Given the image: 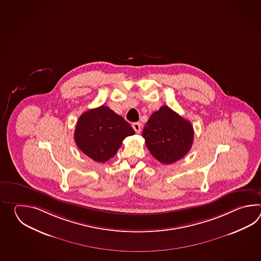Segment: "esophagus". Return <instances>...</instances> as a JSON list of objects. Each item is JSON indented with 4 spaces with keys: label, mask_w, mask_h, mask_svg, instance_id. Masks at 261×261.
<instances>
[{
    "label": "esophagus",
    "mask_w": 261,
    "mask_h": 261,
    "mask_svg": "<svg viewBox=\"0 0 261 261\" xmlns=\"http://www.w3.org/2000/svg\"><path fill=\"white\" fill-rule=\"evenodd\" d=\"M133 128L135 130V133H140L142 130V125H141V123L139 122L133 123Z\"/></svg>",
    "instance_id": "1"
}]
</instances>
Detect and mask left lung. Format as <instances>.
I'll list each match as a JSON object with an SVG mask.
<instances>
[{"label":"left lung","mask_w":261,"mask_h":261,"mask_svg":"<svg viewBox=\"0 0 261 261\" xmlns=\"http://www.w3.org/2000/svg\"><path fill=\"white\" fill-rule=\"evenodd\" d=\"M143 137L155 160L163 164H172L189 153L194 130L189 120L164 106L151 115L144 125Z\"/></svg>","instance_id":"left-lung-1"}]
</instances>
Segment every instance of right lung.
I'll list each match as a JSON object with an SVG mask.
<instances>
[{
	"instance_id": "right-lung-1",
	"label": "right lung",
	"mask_w": 261,
	"mask_h": 261,
	"mask_svg": "<svg viewBox=\"0 0 261 261\" xmlns=\"http://www.w3.org/2000/svg\"><path fill=\"white\" fill-rule=\"evenodd\" d=\"M135 133L132 126L107 106L83 113L76 123L74 141L85 155L106 162L116 155L123 140Z\"/></svg>"
}]
</instances>
